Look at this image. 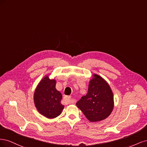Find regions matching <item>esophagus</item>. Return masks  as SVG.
Returning <instances> with one entry per match:
<instances>
[{
    "label": "esophagus",
    "mask_w": 147,
    "mask_h": 147,
    "mask_svg": "<svg viewBox=\"0 0 147 147\" xmlns=\"http://www.w3.org/2000/svg\"><path fill=\"white\" fill-rule=\"evenodd\" d=\"M70 99H71L70 96H65L64 97V100L66 102V103H70Z\"/></svg>",
    "instance_id": "esophagus-1"
}]
</instances>
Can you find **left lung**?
I'll list each match as a JSON object with an SVG mask.
<instances>
[{
  "instance_id": "1",
  "label": "left lung",
  "mask_w": 147,
  "mask_h": 147,
  "mask_svg": "<svg viewBox=\"0 0 147 147\" xmlns=\"http://www.w3.org/2000/svg\"><path fill=\"white\" fill-rule=\"evenodd\" d=\"M77 106L91 122L107 118L113 108V96L110 87L98 75H94L89 83L86 96L82 97Z\"/></svg>"
}]
</instances>
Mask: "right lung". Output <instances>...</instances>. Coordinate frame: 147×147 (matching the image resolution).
I'll use <instances>...</instances> for the list:
<instances>
[{
    "label": "right lung",
    "mask_w": 147,
    "mask_h": 147,
    "mask_svg": "<svg viewBox=\"0 0 147 147\" xmlns=\"http://www.w3.org/2000/svg\"><path fill=\"white\" fill-rule=\"evenodd\" d=\"M62 98L61 93L56 89V81L48 76L39 83L34 97L37 110L48 118H56L61 113L64 109Z\"/></svg>",
    "instance_id": "add662e5"
}]
</instances>
